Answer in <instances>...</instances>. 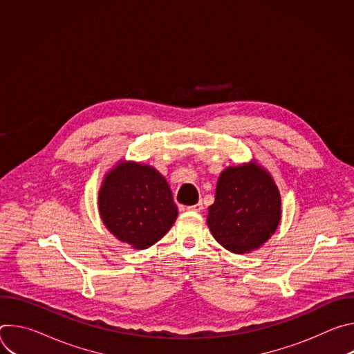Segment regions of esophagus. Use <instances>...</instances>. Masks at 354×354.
<instances>
[{"instance_id": "esophagus-1", "label": "esophagus", "mask_w": 354, "mask_h": 354, "mask_svg": "<svg viewBox=\"0 0 354 354\" xmlns=\"http://www.w3.org/2000/svg\"><path fill=\"white\" fill-rule=\"evenodd\" d=\"M201 209H203V203H201V201H198L197 205H193V206H187V210H190V212H200Z\"/></svg>"}]
</instances>
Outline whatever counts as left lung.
Masks as SVG:
<instances>
[{
	"instance_id": "left-lung-1",
	"label": "left lung",
	"mask_w": 354,
	"mask_h": 354,
	"mask_svg": "<svg viewBox=\"0 0 354 354\" xmlns=\"http://www.w3.org/2000/svg\"><path fill=\"white\" fill-rule=\"evenodd\" d=\"M280 216L277 186L266 171L249 164L223 171L207 224L220 245L245 254L270 238Z\"/></svg>"
}]
</instances>
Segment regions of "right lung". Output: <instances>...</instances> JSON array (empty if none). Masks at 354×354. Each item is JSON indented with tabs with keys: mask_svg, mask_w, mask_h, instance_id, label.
Returning <instances> with one entry per match:
<instances>
[{
	"mask_svg": "<svg viewBox=\"0 0 354 354\" xmlns=\"http://www.w3.org/2000/svg\"><path fill=\"white\" fill-rule=\"evenodd\" d=\"M99 213L108 230L136 249L160 241L178 217L165 178L154 168L120 164L99 190Z\"/></svg>",
	"mask_w": 354,
	"mask_h": 354,
	"instance_id": "add662e5",
	"label": "right lung"
}]
</instances>
